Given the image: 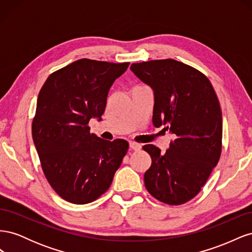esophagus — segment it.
Returning <instances> with one entry per match:
<instances>
[{
  "mask_svg": "<svg viewBox=\"0 0 252 252\" xmlns=\"http://www.w3.org/2000/svg\"><path fill=\"white\" fill-rule=\"evenodd\" d=\"M129 148L132 149V150L138 151V150L141 149V145L140 144H136L134 142H130V143H129Z\"/></svg>",
  "mask_w": 252,
  "mask_h": 252,
  "instance_id": "esophagus-1",
  "label": "esophagus"
}]
</instances>
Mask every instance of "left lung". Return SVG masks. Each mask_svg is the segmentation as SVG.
I'll use <instances>...</instances> for the list:
<instances>
[{
    "mask_svg": "<svg viewBox=\"0 0 252 252\" xmlns=\"http://www.w3.org/2000/svg\"><path fill=\"white\" fill-rule=\"evenodd\" d=\"M130 70L154 90L152 123L175 134L166 152L144 145L151 157L145 187L157 200L181 205L200 192L222 151V111L210 81L172 59L131 64Z\"/></svg>",
    "mask_w": 252,
    "mask_h": 252,
    "instance_id": "obj_1",
    "label": "left lung"
}]
</instances>
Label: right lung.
Here are the masks:
<instances>
[{
    "mask_svg": "<svg viewBox=\"0 0 252 252\" xmlns=\"http://www.w3.org/2000/svg\"><path fill=\"white\" fill-rule=\"evenodd\" d=\"M129 63L81 59L51 73L40 90L32 139L45 177L67 202L88 204L111 185L128 150L122 139L90 133V119L102 120L113 82Z\"/></svg>",
    "mask_w": 252,
    "mask_h": 252,
    "instance_id": "right-lung-1",
    "label": "right lung"
}]
</instances>
